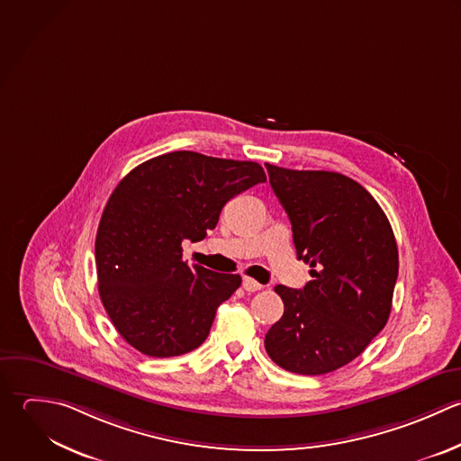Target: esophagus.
<instances>
[{
  "mask_svg": "<svg viewBox=\"0 0 461 461\" xmlns=\"http://www.w3.org/2000/svg\"><path fill=\"white\" fill-rule=\"evenodd\" d=\"M242 287H244V291H248V293H255V291H260V289H262V285H260L257 280L249 278V276H244V278H242Z\"/></svg>",
  "mask_w": 461,
  "mask_h": 461,
  "instance_id": "1",
  "label": "esophagus"
}]
</instances>
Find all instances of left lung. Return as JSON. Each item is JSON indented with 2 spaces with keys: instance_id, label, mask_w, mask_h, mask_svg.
I'll list each match as a JSON object with an SVG mask.
<instances>
[{
  "instance_id": "8db88e82",
  "label": "left lung",
  "mask_w": 461,
  "mask_h": 461,
  "mask_svg": "<svg viewBox=\"0 0 461 461\" xmlns=\"http://www.w3.org/2000/svg\"><path fill=\"white\" fill-rule=\"evenodd\" d=\"M312 280L276 285L284 316L266 334V352L287 372L323 375L365 352L384 329L399 275L392 224L357 181L327 170L266 163Z\"/></svg>"
}]
</instances>
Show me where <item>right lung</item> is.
<instances>
[{"instance_id":"obj_1","label":"right lung","mask_w":461,"mask_h":461,"mask_svg":"<svg viewBox=\"0 0 461 461\" xmlns=\"http://www.w3.org/2000/svg\"><path fill=\"white\" fill-rule=\"evenodd\" d=\"M264 181L255 161L176 150L118 183L98 224L95 262L104 309L131 347L174 357L203 345L242 278L188 266L183 242L203 240L230 199Z\"/></svg>"}]
</instances>
